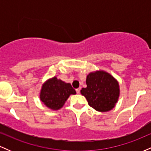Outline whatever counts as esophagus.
Segmentation results:
<instances>
[{
	"label": "esophagus",
	"mask_w": 151,
	"mask_h": 151,
	"mask_svg": "<svg viewBox=\"0 0 151 151\" xmlns=\"http://www.w3.org/2000/svg\"><path fill=\"white\" fill-rule=\"evenodd\" d=\"M76 91H77V93H80V88H78V89H76Z\"/></svg>",
	"instance_id": "esophagus-1"
}]
</instances>
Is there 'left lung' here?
Masks as SVG:
<instances>
[{"label": "left lung", "mask_w": 151, "mask_h": 151, "mask_svg": "<svg viewBox=\"0 0 151 151\" xmlns=\"http://www.w3.org/2000/svg\"><path fill=\"white\" fill-rule=\"evenodd\" d=\"M86 87L81 93L87 100L91 107L97 111L111 110L119 96L118 81L111 74L104 71L91 72L86 77Z\"/></svg>", "instance_id": "1"}]
</instances>
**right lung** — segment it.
Wrapping results in <instances>:
<instances>
[{"label":"right lung","mask_w":151,"mask_h":151,"mask_svg":"<svg viewBox=\"0 0 151 151\" xmlns=\"http://www.w3.org/2000/svg\"><path fill=\"white\" fill-rule=\"evenodd\" d=\"M75 93L76 91L70 83L64 82L55 77L43 84L40 97L48 108L58 110L63 106L70 95Z\"/></svg>","instance_id":"obj_1"}]
</instances>
